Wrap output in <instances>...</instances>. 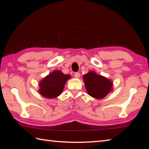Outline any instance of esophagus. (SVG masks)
Returning a JSON list of instances; mask_svg holds the SVG:
<instances>
[{"instance_id": "34e87169", "label": "esophagus", "mask_w": 149, "mask_h": 149, "mask_svg": "<svg viewBox=\"0 0 149 149\" xmlns=\"http://www.w3.org/2000/svg\"><path fill=\"white\" fill-rule=\"evenodd\" d=\"M81 76V74L79 72H75L74 74V77L75 78H79Z\"/></svg>"}]
</instances>
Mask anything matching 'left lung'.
<instances>
[{"instance_id":"8db88e82","label":"left lung","mask_w":149,"mask_h":149,"mask_svg":"<svg viewBox=\"0 0 149 149\" xmlns=\"http://www.w3.org/2000/svg\"><path fill=\"white\" fill-rule=\"evenodd\" d=\"M83 80L88 93L95 99H103L111 91L112 82L93 71L84 75Z\"/></svg>"}]
</instances>
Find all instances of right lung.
I'll return each instance as SVG.
<instances>
[{"mask_svg": "<svg viewBox=\"0 0 149 149\" xmlns=\"http://www.w3.org/2000/svg\"><path fill=\"white\" fill-rule=\"evenodd\" d=\"M70 77L60 70L52 72L40 81V93L48 99L57 97L62 93L66 82Z\"/></svg>", "mask_w": 149, "mask_h": 149, "instance_id": "right-lung-1", "label": "right lung"}]
</instances>
